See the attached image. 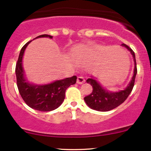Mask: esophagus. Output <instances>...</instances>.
<instances>
[{
    "label": "esophagus",
    "instance_id": "esophagus-1",
    "mask_svg": "<svg viewBox=\"0 0 151 151\" xmlns=\"http://www.w3.org/2000/svg\"><path fill=\"white\" fill-rule=\"evenodd\" d=\"M85 82V79L83 77H79L77 78V83H79V84H82V83H83Z\"/></svg>",
    "mask_w": 151,
    "mask_h": 151
}]
</instances>
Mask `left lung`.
Here are the masks:
<instances>
[{
  "label": "left lung",
  "mask_w": 151,
  "mask_h": 151,
  "mask_svg": "<svg viewBox=\"0 0 151 151\" xmlns=\"http://www.w3.org/2000/svg\"><path fill=\"white\" fill-rule=\"evenodd\" d=\"M122 46L126 47L130 51L133 58H134V75H133L131 81L129 82L126 88L116 93L109 92L104 88L102 87V86L93 78L88 79L86 82L93 86V92L89 95L85 97L84 100L87 105L92 109L99 111H107L114 109L125 102L132 91L134 85L135 77H136L137 73L135 54L132 49L127 45L123 44Z\"/></svg>",
  "instance_id": "8db88e82"
}]
</instances>
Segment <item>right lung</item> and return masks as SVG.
I'll return each instance as SVG.
<instances>
[{
    "label": "right lung",
    "instance_id": "obj_1",
    "mask_svg": "<svg viewBox=\"0 0 151 151\" xmlns=\"http://www.w3.org/2000/svg\"><path fill=\"white\" fill-rule=\"evenodd\" d=\"M45 37H53L52 36L45 34L35 38ZM30 42L31 41L26 43L21 49L16 64L15 72L19 92L26 104L30 108L40 111H53L62 104L65 96L66 89L71 85L76 83L77 78L76 76H73L56 81L49 84L40 86L33 85L26 81L22 67V58L25 49Z\"/></svg>",
    "mask_w": 151,
    "mask_h": 151
}]
</instances>
